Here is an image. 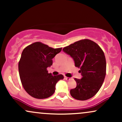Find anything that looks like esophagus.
I'll return each mask as SVG.
<instances>
[{
  "instance_id": "obj_1",
  "label": "esophagus",
  "mask_w": 122,
  "mask_h": 122,
  "mask_svg": "<svg viewBox=\"0 0 122 122\" xmlns=\"http://www.w3.org/2000/svg\"><path fill=\"white\" fill-rule=\"evenodd\" d=\"M64 79H65L66 80H67V81H69V80H71V78L67 77H64Z\"/></svg>"
}]
</instances>
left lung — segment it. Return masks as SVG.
<instances>
[{
	"instance_id": "1",
	"label": "left lung",
	"mask_w": 122,
	"mask_h": 122,
	"mask_svg": "<svg viewBox=\"0 0 122 122\" xmlns=\"http://www.w3.org/2000/svg\"><path fill=\"white\" fill-rule=\"evenodd\" d=\"M64 52L73 59L75 66L80 70L81 79H75L76 87L71 89L74 99L86 100L95 96L101 88L106 74L104 53L91 40H82L65 47Z\"/></svg>"
}]
</instances>
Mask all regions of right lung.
Returning a JSON list of instances; mask_svg holds the SVG:
<instances>
[{"instance_id":"obj_1","label":"right lung","mask_w":122,"mask_h":122,"mask_svg":"<svg viewBox=\"0 0 122 122\" xmlns=\"http://www.w3.org/2000/svg\"><path fill=\"white\" fill-rule=\"evenodd\" d=\"M62 48L53 49L37 42L23 49L19 64V76L27 93L36 99H46L55 92L56 85L64 79L62 75L53 76L47 68L52 65V59Z\"/></svg>"}]
</instances>
